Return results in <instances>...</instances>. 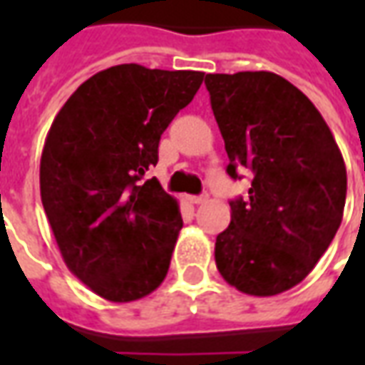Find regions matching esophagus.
Masks as SVG:
<instances>
[{
    "label": "esophagus",
    "instance_id": "34e87169",
    "mask_svg": "<svg viewBox=\"0 0 365 365\" xmlns=\"http://www.w3.org/2000/svg\"><path fill=\"white\" fill-rule=\"evenodd\" d=\"M191 201V203H195V205H199V203H205L207 199H209V195L207 193H203V195H190L187 197Z\"/></svg>",
    "mask_w": 365,
    "mask_h": 365
}]
</instances>
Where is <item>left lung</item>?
Returning a JSON list of instances; mask_svg holds the SVG:
<instances>
[{
  "instance_id": "obj_1",
  "label": "left lung",
  "mask_w": 365,
  "mask_h": 365,
  "mask_svg": "<svg viewBox=\"0 0 365 365\" xmlns=\"http://www.w3.org/2000/svg\"><path fill=\"white\" fill-rule=\"evenodd\" d=\"M211 107L229 154L227 174H254L248 197L230 201L217 237L225 282L269 297L305 279L342 222L346 166L311 99L274 72L207 74Z\"/></svg>"
}]
</instances>
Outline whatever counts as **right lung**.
Returning a JSON list of instances; mask_svg holds the SVG:
<instances>
[{"label": "right lung", "mask_w": 365, "mask_h": 365, "mask_svg": "<svg viewBox=\"0 0 365 365\" xmlns=\"http://www.w3.org/2000/svg\"><path fill=\"white\" fill-rule=\"evenodd\" d=\"M205 74L119 64L97 72L52 120L41 199L68 269L99 297L128 303L164 282L183 227L156 178L160 136Z\"/></svg>", "instance_id": "1"}]
</instances>
